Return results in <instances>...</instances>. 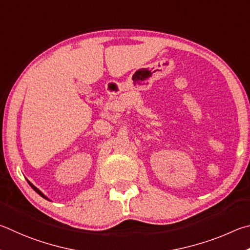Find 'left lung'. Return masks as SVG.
I'll list each match as a JSON object with an SVG mask.
<instances>
[{
    "instance_id": "1",
    "label": "left lung",
    "mask_w": 250,
    "mask_h": 250,
    "mask_svg": "<svg viewBox=\"0 0 250 250\" xmlns=\"http://www.w3.org/2000/svg\"><path fill=\"white\" fill-rule=\"evenodd\" d=\"M27 182L29 183V186H30V187H32V188H33V189H34L35 191H36V192H37V193H38L39 195H41V196H42V198H43V199H46V200H49V199H48V198H47V196H46L45 194H43V193H42V192H41V191H39V190L37 189V188H36V187H35L34 185H32V183H30V182H29L28 180H27Z\"/></svg>"
}]
</instances>
